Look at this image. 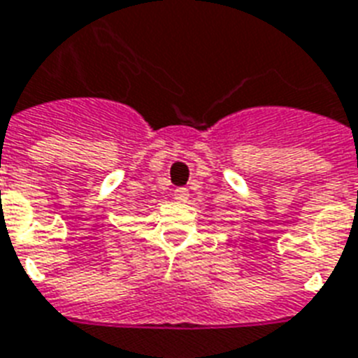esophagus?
Returning a JSON list of instances; mask_svg holds the SVG:
<instances>
[{
  "label": "esophagus",
  "mask_w": 358,
  "mask_h": 358,
  "mask_svg": "<svg viewBox=\"0 0 358 358\" xmlns=\"http://www.w3.org/2000/svg\"><path fill=\"white\" fill-rule=\"evenodd\" d=\"M174 199L178 202H185L189 199V191L185 189V187H178V189H174Z\"/></svg>",
  "instance_id": "34e87169"
}]
</instances>
